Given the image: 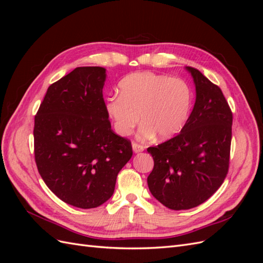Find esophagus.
I'll return each instance as SVG.
<instances>
[{"mask_svg":"<svg viewBox=\"0 0 263 263\" xmlns=\"http://www.w3.org/2000/svg\"><path fill=\"white\" fill-rule=\"evenodd\" d=\"M133 150H134V153H141V151H144V146H142V145H140V144H137V142H133Z\"/></svg>","mask_w":263,"mask_h":263,"instance_id":"esophagus-1","label":"esophagus"}]
</instances>
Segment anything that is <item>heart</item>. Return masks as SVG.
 <instances>
[{"label": "heart", "instance_id": "obj_1", "mask_svg": "<svg viewBox=\"0 0 263 263\" xmlns=\"http://www.w3.org/2000/svg\"><path fill=\"white\" fill-rule=\"evenodd\" d=\"M121 95L106 100L107 114L121 136H129L141 121L139 137L168 139L184 127L192 103V93L179 78L150 71L126 76L119 82Z\"/></svg>", "mask_w": 263, "mask_h": 263}]
</instances>
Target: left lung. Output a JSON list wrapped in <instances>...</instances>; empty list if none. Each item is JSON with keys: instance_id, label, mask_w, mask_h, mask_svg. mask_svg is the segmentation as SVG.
Segmentation results:
<instances>
[{"instance_id": "8db88e82", "label": "left lung", "mask_w": 263, "mask_h": 263, "mask_svg": "<svg viewBox=\"0 0 263 263\" xmlns=\"http://www.w3.org/2000/svg\"><path fill=\"white\" fill-rule=\"evenodd\" d=\"M196 101L181 133L149 147L154 169L148 187L165 208L190 210L208 201L224 182L230 158L233 113L220 87L192 67Z\"/></svg>"}]
</instances>
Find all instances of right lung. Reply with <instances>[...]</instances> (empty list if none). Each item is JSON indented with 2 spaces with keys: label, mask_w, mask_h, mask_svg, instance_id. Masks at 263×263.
<instances>
[{
  "label": "right lung",
  "mask_w": 263,
  "mask_h": 263,
  "mask_svg": "<svg viewBox=\"0 0 263 263\" xmlns=\"http://www.w3.org/2000/svg\"><path fill=\"white\" fill-rule=\"evenodd\" d=\"M105 69L79 67L52 83L35 115L34 154L41 177L61 201L94 209L113 195L133 156L116 135L103 99Z\"/></svg>",
  "instance_id": "add662e5"
}]
</instances>
